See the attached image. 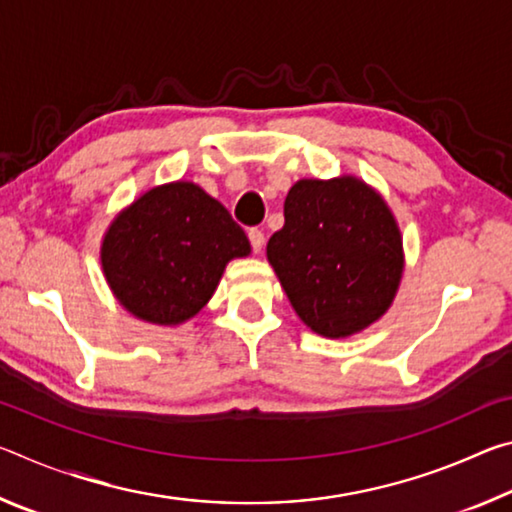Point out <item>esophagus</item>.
Segmentation results:
<instances>
[{
    "mask_svg": "<svg viewBox=\"0 0 512 512\" xmlns=\"http://www.w3.org/2000/svg\"><path fill=\"white\" fill-rule=\"evenodd\" d=\"M248 239H250V246H253L255 253H262L264 241H266L264 232H262V230H257V228H250V230H248Z\"/></svg>",
    "mask_w": 512,
    "mask_h": 512,
    "instance_id": "esophagus-1",
    "label": "esophagus"
}]
</instances>
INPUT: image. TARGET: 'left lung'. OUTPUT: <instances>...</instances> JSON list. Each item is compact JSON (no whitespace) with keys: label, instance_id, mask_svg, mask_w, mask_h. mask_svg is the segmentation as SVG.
<instances>
[{"label":"left lung","instance_id":"left-lung-1","mask_svg":"<svg viewBox=\"0 0 512 512\" xmlns=\"http://www.w3.org/2000/svg\"><path fill=\"white\" fill-rule=\"evenodd\" d=\"M266 257L302 323L327 339H345L384 316L404 271L391 207L354 176L298 180Z\"/></svg>","mask_w":512,"mask_h":512}]
</instances>
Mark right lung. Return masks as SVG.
I'll list each match as a JSON object with an SVG mask.
<instances>
[{
    "label": "right lung",
    "mask_w": 512,
    "mask_h": 512,
    "mask_svg": "<svg viewBox=\"0 0 512 512\" xmlns=\"http://www.w3.org/2000/svg\"><path fill=\"white\" fill-rule=\"evenodd\" d=\"M250 255L230 212L194 183L153 187L103 235L101 268L119 305L153 325H180L219 287L225 264Z\"/></svg>",
    "instance_id": "obj_1"
}]
</instances>
